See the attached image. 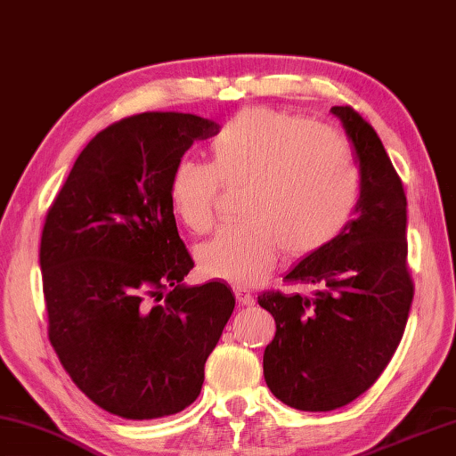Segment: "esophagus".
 I'll return each mask as SVG.
<instances>
[{"instance_id":"1","label":"esophagus","mask_w":456,"mask_h":456,"mask_svg":"<svg viewBox=\"0 0 456 456\" xmlns=\"http://www.w3.org/2000/svg\"><path fill=\"white\" fill-rule=\"evenodd\" d=\"M233 290H235V297H237V302L240 306H253L255 305V297L245 287H235Z\"/></svg>"}]
</instances>
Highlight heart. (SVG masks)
Here are the masks:
<instances>
[{"mask_svg": "<svg viewBox=\"0 0 456 456\" xmlns=\"http://www.w3.org/2000/svg\"><path fill=\"white\" fill-rule=\"evenodd\" d=\"M211 164L182 158L169 175V203L195 235L216 219L223 185H245L235 225L198 248L211 279L255 284L284 256L302 258L340 237L360 200V174L340 132L308 116L245 109L211 140Z\"/></svg>", "mask_w": 456, "mask_h": 456, "instance_id": "1", "label": "heart"}]
</instances>
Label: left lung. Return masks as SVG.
<instances>
[{
	"label": "left lung",
	"instance_id": "1",
	"mask_svg": "<svg viewBox=\"0 0 456 456\" xmlns=\"http://www.w3.org/2000/svg\"><path fill=\"white\" fill-rule=\"evenodd\" d=\"M360 164L355 219L284 276L312 297L269 290L276 334L263 370L273 395L300 411H332L368 391L403 338L415 287L407 266V198L376 130L352 106H332Z\"/></svg>",
	"mask_w": 456,
	"mask_h": 456
}]
</instances>
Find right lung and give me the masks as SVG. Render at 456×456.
Instances as JSON below:
<instances>
[{"instance_id":"add662e5","label":"right lung","mask_w":456,"mask_h":456,"mask_svg":"<svg viewBox=\"0 0 456 456\" xmlns=\"http://www.w3.org/2000/svg\"><path fill=\"white\" fill-rule=\"evenodd\" d=\"M219 124L142 112L98 132L45 217L39 263L49 340L62 368L104 411L148 421L198 399L205 362L235 297L225 282L185 287L169 175Z\"/></svg>"}]
</instances>
